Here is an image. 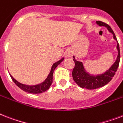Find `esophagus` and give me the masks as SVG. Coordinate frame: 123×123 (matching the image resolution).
<instances>
[{"instance_id": "34e87169", "label": "esophagus", "mask_w": 123, "mask_h": 123, "mask_svg": "<svg viewBox=\"0 0 123 123\" xmlns=\"http://www.w3.org/2000/svg\"><path fill=\"white\" fill-rule=\"evenodd\" d=\"M73 55V53L71 52H68L67 53V56L68 57H70Z\"/></svg>"}]
</instances>
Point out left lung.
Segmentation results:
<instances>
[{"label":"left lung","instance_id":"8db88e82","mask_svg":"<svg viewBox=\"0 0 123 123\" xmlns=\"http://www.w3.org/2000/svg\"><path fill=\"white\" fill-rule=\"evenodd\" d=\"M97 24L100 26H105L107 28L109 32L112 33L113 35L114 39L117 41V49L118 51V55L117 57L116 62L112 64L108 70L105 71L104 74L94 76L93 74H90L88 73L86 71L83 65L81 62L78 61L73 56V61H74V68L72 72V75L74 81L81 88H86L88 90L97 89L100 87L104 86L107 85L109 81H111L114 76L115 74L117 69L118 68L119 61H120V50H119V45L117 40L115 34L107 24L105 23L102 21H97Z\"/></svg>","mask_w":123,"mask_h":123}]
</instances>
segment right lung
<instances>
[{
  "instance_id": "add662e5",
  "label": "right lung",
  "mask_w": 123,
  "mask_h": 123,
  "mask_svg": "<svg viewBox=\"0 0 123 123\" xmlns=\"http://www.w3.org/2000/svg\"><path fill=\"white\" fill-rule=\"evenodd\" d=\"M63 60L64 58H62V59L59 60V61L55 62L52 65L50 72L49 74L47 76V78H46L45 80L42 83H40V84L37 85L30 86L22 84V83H21L18 82V81L16 80L11 74H10V76H11V77L13 81L15 83V84L19 88H20L21 89L23 90L25 92H26L30 93H41L44 92L46 90H47L50 88V85L52 83L53 73H54V71L55 70V69L56 68L57 66L59 64L61 63L62 61H63Z\"/></svg>"
}]
</instances>
